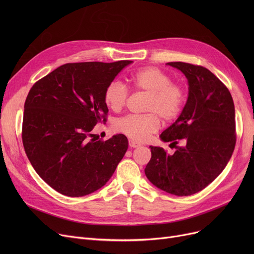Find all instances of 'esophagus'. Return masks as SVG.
I'll return each mask as SVG.
<instances>
[{
  "mask_svg": "<svg viewBox=\"0 0 254 254\" xmlns=\"http://www.w3.org/2000/svg\"><path fill=\"white\" fill-rule=\"evenodd\" d=\"M128 145H129V147H131V148H137V147H140V146H141L140 143H137V142L132 141V140H128Z\"/></svg>",
  "mask_w": 254,
  "mask_h": 254,
  "instance_id": "1",
  "label": "esophagus"
}]
</instances>
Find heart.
Returning <instances> with one entry per match:
<instances>
[{
  "instance_id": "heart-1",
  "label": "heart",
  "mask_w": 254,
  "mask_h": 254,
  "mask_svg": "<svg viewBox=\"0 0 254 254\" xmlns=\"http://www.w3.org/2000/svg\"><path fill=\"white\" fill-rule=\"evenodd\" d=\"M131 86L136 91L148 93L145 104L146 114H131L119 118L115 129L135 141L147 140L161 127V117L165 122H173L181 114L186 100L183 84L172 81V77L157 66H145L129 76ZM129 97L126 84L113 80L106 86L104 100L115 112L125 108Z\"/></svg>"
}]
</instances>
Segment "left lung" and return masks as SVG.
<instances>
[{"label": "left lung", "mask_w": 254, "mask_h": 254, "mask_svg": "<svg viewBox=\"0 0 254 254\" xmlns=\"http://www.w3.org/2000/svg\"><path fill=\"white\" fill-rule=\"evenodd\" d=\"M167 64L189 80V99L176 122L161 138L176 148L168 154L150 146L145 175L159 190L190 195L204 190L228 165L236 145L235 106L230 90L205 66L182 62ZM183 140V146H177Z\"/></svg>", "instance_id": "obj_1"}]
</instances>
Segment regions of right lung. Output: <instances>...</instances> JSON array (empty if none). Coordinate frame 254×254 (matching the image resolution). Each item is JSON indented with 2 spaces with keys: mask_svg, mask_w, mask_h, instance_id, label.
<instances>
[{
  "mask_svg": "<svg viewBox=\"0 0 254 254\" xmlns=\"http://www.w3.org/2000/svg\"><path fill=\"white\" fill-rule=\"evenodd\" d=\"M131 61L64 64L32 86L24 103L21 137L26 156L49 186L83 196L109 181L127 149L119 134L93 135L106 123V86Z\"/></svg>",
  "mask_w": 254,
  "mask_h": 254,
  "instance_id": "obj_1",
  "label": "right lung"
}]
</instances>
